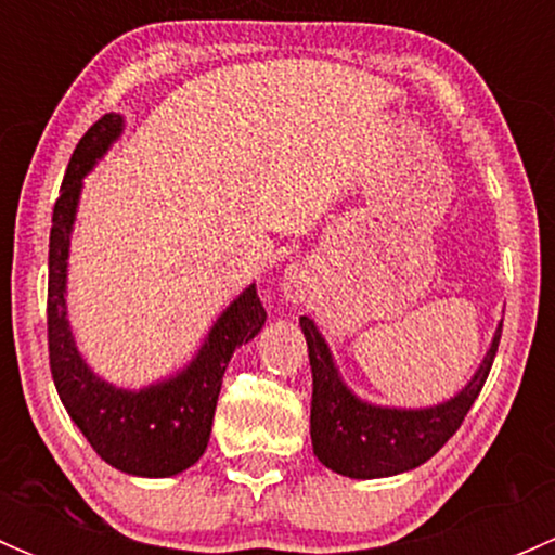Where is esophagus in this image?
Listing matches in <instances>:
<instances>
[{
  "label": "esophagus",
  "instance_id": "obj_1",
  "mask_svg": "<svg viewBox=\"0 0 555 555\" xmlns=\"http://www.w3.org/2000/svg\"><path fill=\"white\" fill-rule=\"evenodd\" d=\"M313 279L309 266L304 262H295V266L284 268V276H282V293L284 298L293 300V304H304L306 295H309Z\"/></svg>",
  "mask_w": 555,
  "mask_h": 555
}]
</instances>
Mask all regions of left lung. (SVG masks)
<instances>
[{"label":"left lung","instance_id":"obj_1","mask_svg":"<svg viewBox=\"0 0 555 555\" xmlns=\"http://www.w3.org/2000/svg\"><path fill=\"white\" fill-rule=\"evenodd\" d=\"M311 362V443L319 462L346 478H389L408 473L449 443V438L464 422L473 402L478 400L496 346L502 322L496 324L483 360L469 382L438 405L397 408L362 400L340 378L327 340L313 319L300 317Z\"/></svg>","mask_w":555,"mask_h":555}]
</instances>
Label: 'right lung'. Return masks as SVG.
I'll list each match as a JSON object with an SVG mask.
<instances>
[{
  "mask_svg": "<svg viewBox=\"0 0 555 555\" xmlns=\"http://www.w3.org/2000/svg\"><path fill=\"white\" fill-rule=\"evenodd\" d=\"M122 128L126 117L117 112L88 128L72 153L53 206L48 279L50 371L69 418L106 464L137 478H171L204 456L228 362L238 346L260 333L266 309L255 284L244 287L215 319L193 360L142 389L106 382L88 365L77 349L66 309L72 231L80 209L82 179L122 137Z\"/></svg>",
  "mask_w": 555,
  "mask_h": 555,
  "instance_id": "right-lung-1",
  "label": "right lung"
}]
</instances>
